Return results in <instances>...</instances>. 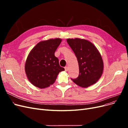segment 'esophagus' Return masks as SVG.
I'll return each instance as SVG.
<instances>
[{
  "instance_id": "esophagus-1",
  "label": "esophagus",
  "mask_w": 128,
  "mask_h": 128,
  "mask_svg": "<svg viewBox=\"0 0 128 128\" xmlns=\"http://www.w3.org/2000/svg\"><path fill=\"white\" fill-rule=\"evenodd\" d=\"M64 69H65V71L66 72H68V67H64Z\"/></svg>"
}]
</instances>
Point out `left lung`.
<instances>
[{
    "label": "left lung",
    "instance_id": "obj_1",
    "mask_svg": "<svg viewBox=\"0 0 128 128\" xmlns=\"http://www.w3.org/2000/svg\"><path fill=\"white\" fill-rule=\"evenodd\" d=\"M67 42L75 54L79 66V76L72 80L84 88L95 84L104 70V62L97 48L91 42L81 38H68Z\"/></svg>",
    "mask_w": 128,
    "mask_h": 128
}]
</instances>
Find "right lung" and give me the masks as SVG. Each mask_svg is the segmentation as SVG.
<instances>
[{
	"instance_id": "obj_1",
	"label": "right lung",
	"mask_w": 128,
	"mask_h": 128,
	"mask_svg": "<svg viewBox=\"0 0 128 128\" xmlns=\"http://www.w3.org/2000/svg\"><path fill=\"white\" fill-rule=\"evenodd\" d=\"M61 41L59 38L40 41L29 52L24 69L27 78L34 86L40 88L51 86L59 72L64 70L54 56Z\"/></svg>"
}]
</instances>
